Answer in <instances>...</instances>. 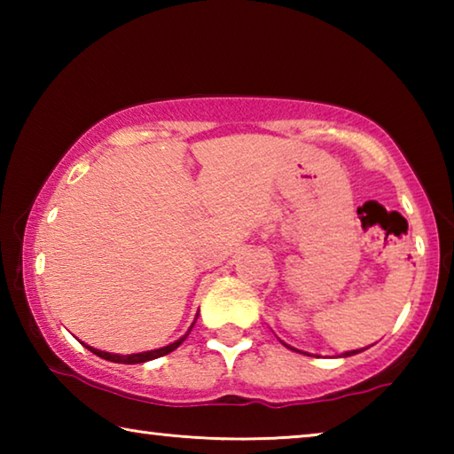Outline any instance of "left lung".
<instances>
[{
    "mask_svg": "<svg viewBox=\"0 0 454 454\" xmlns=\"http://www.w3.org/2000/svg\"><path fill=\"white\" fill-rule=\"evenodd\" d=\"M290 348V347H288ZM292 350H294V348H292ZM356 352H363V350H352V352H344V355L342 356H350V355H356Z\"/></svg>",
    "mask_w": 454,
    "mask_h": 454,
    "instance_id": "8db88e82",
    "label": "left lung"
}]
</instances>
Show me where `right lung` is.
<instances>
[{
	"label": "right lung",
	"instance_id": "add662e5",
	"mask_svg": "<svg viewBox=\"0 0 454 454\" xmlns=\"http://www.w3.org/2000/svg\"><path fill=\"white\" fill-rule=\"evenodd\" d=\"M196 322V320H194ZM194 326V325H192ZM192 326H190V330H192ZM190 330L186 334H184L180 340H176V342H172V344H168V347H164V348H158V350H148V352H137V355H126V356H121V355H112V352H104V350H98V348H91V347H88L86 344V348H90L91 352H94V355H98L99 358H106V360H110V363H121V364H140V363H148V360H153V358H160V356H164V355H170L172 350H176L180 347V344L186 340V336L190 334Z\"/></svg>",
	"mask_w": 454,
	"mask_h": 454
}]
</instances>
